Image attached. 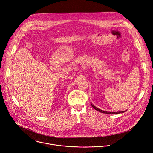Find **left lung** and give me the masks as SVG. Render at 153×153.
Instances as JSON below:
<instances>
[{"label": "left lung", "instance_id": "8db88e82", "mask_svg": "<svg viewBox=\"0 0 153 153\" xmlns=\"http://www.w3.org/2000/svg\"><path fill=\"white\" fill-rule=\"evenodd\" d=\"M91 105L95 109L97 110V111L98 112H102V113H104V114H120V113H123V112H125L126 111H119V112H108V111H103V110H101L98 108H97V107H95V106H94L92 103H91Z\"/></svg>", "mask_w": 153, "mask_h": 153}]
</instances>
